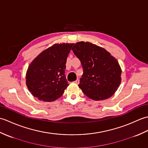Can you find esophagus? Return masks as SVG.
Instances as JSON below:
<instances>
[{"instance_id": "obj_1", "label": "esophagus", "mask_w": 148, "mask_h": 148, "mask_svg": "<svg viewBox=\"0 0 148 148\" xmlns=\"http://www.w3.org/2000/svg\"><path fill=\"white\" fill-rule=\"evenodd\" d=\"M74 83L76 84H79V79H77L76 81H74Z\"/></svg>"}]
</instances>
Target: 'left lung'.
<instances>
[{
    "instance_id": "1",
    "label": "left lung",
    "mask_w": 148,
    "mask_h": 148,
    "mask_svg": "<svg viewBox=\"0 0 148 148\" xmlns=\"http://www.w3.org/2000/svg\"><path fill=\"white\" fill-rule=\"evenodd\" d=\"M72 49L83 69L78 85L82 92L94 100L111 97L121 81V69L116 59L104 48L89 42H78Z\"/></svg>"
}]
</instances>
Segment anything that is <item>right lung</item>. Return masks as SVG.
I'll use <instances>...</instances> for the list:
<instances>
[{"mask_svg":"<svg viewBox=\"0 0 148 148\" xmlns=\"http://www.w3.org/2000/svg\"><path fill=\"white\" fill-rule=\"evenodd\" d=\"M73 45L55 44L31 62L26 74V84L34 97L44 102H52L63 95L69 86L65 64Z\"/></svg>","mask_w":148,"mask_h":148,"instance_id":"obj_1","label":"right lung"}]
</instances>
